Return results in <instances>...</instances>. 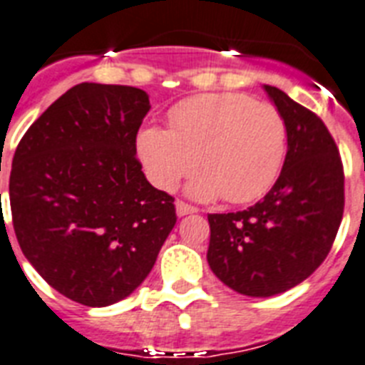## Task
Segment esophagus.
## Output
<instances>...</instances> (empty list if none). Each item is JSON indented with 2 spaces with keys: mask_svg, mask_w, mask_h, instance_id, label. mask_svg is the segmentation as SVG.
<instances>
[{
  "mask_svg": "<svg viewBox=\"0 0 365 365\" xmlns=\"http://www.w3.org/2000/svg\"><path fill=\"white\" fill-rule=\"evenodd\" d=\"M197 208L191 206V204H185L182 200H176V215L178 217H183V215H189V213H195Z\"/></svg>",
  "mask_w": 365,
  "mask_h": 365,
  "instance_id": "obj_1",
  "label": "esophagus"
}]
</instances>
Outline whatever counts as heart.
<instances>
[{
    "label": "heart",
    "instance_id": "heart-1",
    "mask_svg": "<svg viewBox=\"0 0 365 365\" xmlns=\"http://www.w3.org/2000/svg\"><path fill=\"white\" fill-rule=\"evenodd\" d=\"M173 129L146 127L136 136L144 170L159 189L170 191L195 173L189 195L223 197L232 204L262 197L279 174L287 152L283 115L242 93H210L170 112Z\"/></svg>",
    "mask_w": 365,
    "mask_h": 365
}]
</instances>
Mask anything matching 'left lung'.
I'll return each instance as SVG.
<instances>
[{
    "label": "left lung",
    "mask_w": 365,
    "mask_h": 365,
    "mask_svg": "<svg viewBox=\"0 0 365 365\" xmlns=\"http://www.w3.org/2000/svg\"><path fill=\"white\" fill-rule=\"evenodd\" d=\"M287 127V155L274 187L236 213H210L208 264L244 296L268 298L307 279L341 225L343 165L327 125L274 86H262Z\"/></svg>",
    "instance_id": "8db88e82"
}]
</instances>
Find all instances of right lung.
<instances>
[{"instance_id":"add662e5","label":"right lung","mask_w":365,"mask_h":365,"mask_svg":"<svg viewBox=\"0 0 365 365\" xmlns=\"http://www.w3.org/2000/svg\"><path fill=\"white\" fill-rule=\"evenodd\" d=\"M150 108L144 90L82 82L38 115L14 152L9 200L20 250L82 306L131 294L176 225L174 198L136 159Z\"/></svg>"}]
</instances>
